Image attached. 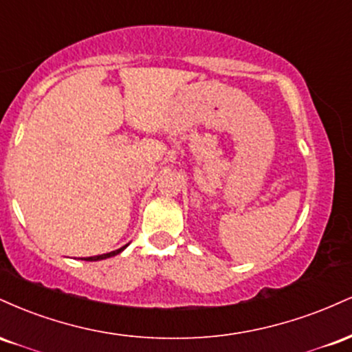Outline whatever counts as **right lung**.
Segmentation results:
<instances>
[{
  "instance_id": "obj_1",
  "label": "right lung",
  "mask_w": 352,
  "mask_h": 352,
  "mask_svg": "<svg viewBox=\"0 0 352 352\" xmlns=\"http://www.w3.org/2000/svg\"><path fill=\"white\" fill-rule=\"evenodd\" d=\"M129 246V243L127 245H124L122 248H119V250H114V252H109V253H104V254H96V256H87V258H80V260H84V261H99V260H106V258H111V256H116V254H119L120 252H124L125 248H127Z\"/></svg>"
}]
</instances>
